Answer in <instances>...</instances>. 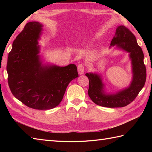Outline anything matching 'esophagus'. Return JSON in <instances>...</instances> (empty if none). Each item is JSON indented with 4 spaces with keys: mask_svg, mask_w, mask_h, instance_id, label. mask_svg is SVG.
I'll use <instances>...</instances> for the list:
<instances>
[{
    "mask_svg": "<svg viewBox=\"0 0 152 152\" xmlns=\"http://www.w3.org/2000/svg\"><path fill=\"white\" fill-rule=\"evenodd\" d=\"M84 69H85V67L83 66V64H78V72L79 73V74L80 75H82L83 73H84Z\"/></svg>",
    "mask_w": 152,
    "mask_h": 152,
    "instance_id": "1",
    "label": "esophagus"
}]
</instances>
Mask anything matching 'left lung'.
Wrapping results in <instances>:
<instances>
[{
    "instance_id": "left-lung-1",
    "label": "left lung",
    "mask_w": 152,
    "mask_h": 152,
    "mask_svg": "<svg viewBox=\"0 0 152 152\" xmlns=\"http://www.w3.org/2000/svg\"><path fill=\"white\" fill-rule=\"evenodd\" d=\"M115 45L119 49L129 53L133 79L128 88L113 94H108L104 91V84L102 82L101 76L95 73L86 74L89 81V96L96 104L104 107L119 108L130 104L143 88L146 80L143 51L138 45L134 35L124 25L118 26L116 28L110 46Z\"/></svg>"
}]
</instances>
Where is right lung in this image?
Returning <instances> with one entry per match:
<instances>
[{
    "label": "right lung",
    "mask_w": 152,
    "mask_h": 152,
    "mask_svg": "<svg viewBox=\"0 0 152 152\" xmlns=\"http://www.w3.org/2000/svg\"><path fill=\"white\" fill-rule=\"evenodd\" d=\"M42 27L37 21L25 25L13 42L6 70L9 88L16 99L29 108L49 110L59 105L78 74L74 64L61 67L42 64L38 43Z\"/></svg>",
    "instance_id": "1"
}]
</instances>
